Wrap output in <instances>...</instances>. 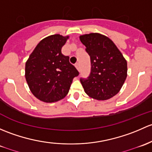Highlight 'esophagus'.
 <instances>
[{
    "mask_svg": "<svg viewBox=\"0 0 152 152\" xmlns=\"http://www.w3.org/2000/svg\"><path fill=\"white\" fill-rule=\"evenodd\" d=\"M75 67H76L78 71H79V70H80V64H78V63L75 64Z\"/></svg>",
    "mask_w": 152,
    "mask_h": 152,
    "instance_id": "obj_1",
    "label": "esophagus"
}]
</instances>
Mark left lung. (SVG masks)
<instances>
[{
  "label": "left lung",
  "mask_w": 152,
  "mask_h": 152,
  "mask_svg": "<svg viewBox=\"0 0 152 152\" xmlns=\"http://www.w3.org/2000/svg\"><path fill=\"white\" fill-rule=\"evenodd\" d=\"M91 58V73L80 79L86 94L96 100H107L119 92L127 76V63L113 42L106 36L91 33L80 36Z\"/></svg>",
  "instance_id": "left-lung-1"
}]
</instances>
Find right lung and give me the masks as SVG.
<instances>
[{"label": "right lung", "mask_w": 152, "mask_h": 152, "mask_svg": "<svg viewBox=\"0 0 152 152\" xmlns=\"http://www.w3.org/2000/svg\"><path fill=\"white\" fill-rule=\"evenodd\" d=\"M69 36L54 34L40 41L26 63V81L31 93L40 101L55 102L68 94L77 70L64 56L61 48Z\"/></svg>", "instance_id": "1"}]
</instances>
